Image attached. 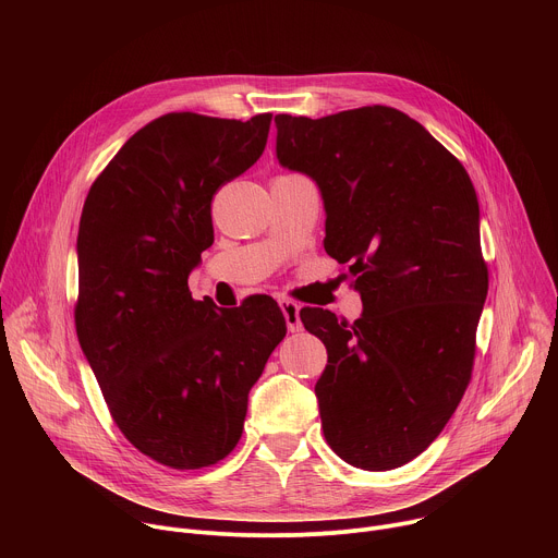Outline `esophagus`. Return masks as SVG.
Here are the masks:
<instances>
[{
  "label": "esophagus",
  "instance_id": "1",
  "mask_svg": "<svg viewBox=\"0 0 558 558\" xmlns=\"http://www.w3.org/2000/svg\"><path fill=\"white\" fill-rule=\"evenodd\" d=\"M280 308L284 313V323H287V329L291 333H298L302 331V320H300V304L293 302V300H280Z\"/></svg>",
  "mask_w": 558,
  "mask_h": 558
}]
</instances>
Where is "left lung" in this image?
<instances>
[{"label":"left lung","instance_id":"left-lung-1","mask_svg":"<svg viewBox=\"0 0 558 558\" xmlns=\"http://www.w3.org/2000/svg\"><path fill=\"white\" fill-rule=\"evenodd\" d=\"M282 168L320 187L325 250L349 263L364 311L353 325L302 308L329 353L315 384L327 444L362 470L424 452L468 388L488 295L480 201L457 158L415 119L366 106L276 117Z\"/></svg>","mask_w":558,"mask_h":558}]
</instances>
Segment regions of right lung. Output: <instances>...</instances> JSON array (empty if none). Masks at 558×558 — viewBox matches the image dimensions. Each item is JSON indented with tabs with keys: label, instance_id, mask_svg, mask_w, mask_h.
Listing matches in <instances>:
<instances>
[{
	"label": "right lung",
	"instance_id": "right-lung-1",
	"mask_svg": "<svg viewBox=\"0 0 558 558\" xmlns=\"http://www.w3.org/2000/svg\"><path fill=\"white\" fill-rule=\"evenodd\" d=\"M269 125V112L158 117L97 177L78 220V344L125 439L177 470L235 448L250 390L287 336L269 295L218 308L187 287L214 243V194L258 161Z\"/></svg>",
	"mask_w": 558,
	"mask_h": 558
}]
</instances>
